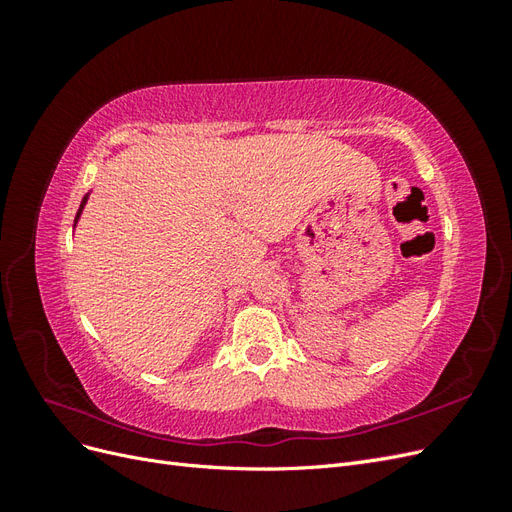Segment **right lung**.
<instances>
[{"instance_id":"1","label":"right lung","mask_w":512,"mask_h":512,"mask_svg":"<svg viewBox=\"0 0 512 512\" xmlns=\"http://www.w3.org/2000/svg\"><path fill=\"white\" fill-rule=\"evenodd\" d=\"M87 198H89V192L85 194V198H83V203H81V207H79V213H76V220H74V226H76V222H79V218H81V213H83V209H85V203H87Z\"/></svg>"}]
</instances>
